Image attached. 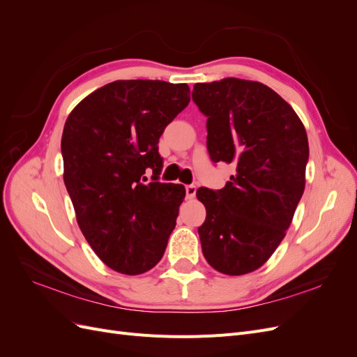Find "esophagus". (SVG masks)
I'll return each instance as SVG.
<instances>
[{
    "instance_id": "34e87169",
    "label": "esophagus",
    "mask_w": 357,
    "mask_h": 357,
    "mask_svg": "<svg viewBox=\"0 0 357 357\" xmlns=\"http://www.w3.org/2000/svg\"><path fill=\"white\" fill-rule=\"evenodd\" d=\"M197 195V186L195 185H188L186 186V198L193 199Z\"/></svg>"
}]
</instances>
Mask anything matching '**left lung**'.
I'll list each match as a JSON object with an SVG mask.
<instances>
[{
    "label": "left lung",
    "mask_w": 357,
    "mask_h": 357,
    "mask_svg": "<svg viewBox=\"0 0 357 357\" xmlns=\"http://www.w3.org/2000/svg\"><path fill=\"white\" fill-rule=\"evenodd\" d=\"M192 100L207 117L211 160L235 169L223 189L197 190L207 210L198 228L204 257L226 275L252 273L284 238L304 193L305 128L282 96L259 82L197 83Z\"/></svg>",
    "instance_id": "left-lung-1"
}]
</instances>
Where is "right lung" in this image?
I'll list each match as a JSON object with an SVG mask.
<instances>
[{
    "mask_svg": "<svg viewBox=\"0 0 357 357\" xmlns=\"http://www.w3.org/2000/svg\"><path fill=\"white\" fill-rule=\"evenodd\" d=\"M189 93L186 83L116 80L86 96L63 126V183L79 228L117 273L143 274L164 256L186 189L158 180V143Z\"/></svg>",
    "mask_w": 357,
    "mask_h": 357,
    "instance_id": "obj_1",
    "label": "right lung"
}]
</instances>
